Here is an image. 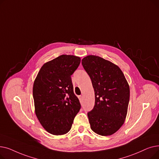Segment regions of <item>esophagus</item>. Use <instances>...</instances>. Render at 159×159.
<instances>
[{
  "mask_svg": "<svg viewBox=\"0 0 159 159\" xmlns=\"http://www.w3.org/2000/svg\"><path fill=\"white\" fill-rule=\"evenodd\" d=\"M79 100H80V102H82V100H83V96L82 95H80V96H79Z\"/></svg>",
  "mask_w": 159,
  "mask_h": 159,
  "instance_id": "34e87169",
  "label": "esophagus"
}]
</instances>
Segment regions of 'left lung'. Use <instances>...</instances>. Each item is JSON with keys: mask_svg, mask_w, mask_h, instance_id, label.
Returning a JSON list of instances; mask_svg holds the SVG:
<instances>
[{"mask_svg": "<svg viewBox=\"0 0 159 159\" xmlns=\"http://www.w3.org/2000/svg\"><path fill=\"white\" fill-rule=\"evenodd\" d=\"M95 91V106L88 113L91 129L102 136L118 131L126 119L129 87L121 70L104 58L89 55L82 60Z\"/></svg>", "mask_w": 159, "mask_h": 159, "instance_id": "8db88e82", "label": "left lung"}]
</instances>
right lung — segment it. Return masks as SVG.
Instances as JSON below:
<instances>
[{"label": "right lung", "instance_id": "add662e5", "mask_svg": "<svg viewBox=\"0 0 159 159\" xmlns=\"http://www.w3.org/2000/svg\"><path fill=\"white\" fill-rule=\"evenodd\" d=\"M80 63L79 57L61 55L42 66L35 80L33 96L35 113L42 126L51 134L68 133L80 109L71 77Z\"/></svg>", "mask_w": 159, "mask_h": 159}]
</instances>
